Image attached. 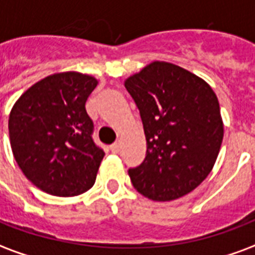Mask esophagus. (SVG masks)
I'll return each mask as SVG.
<instances>
[{"mask_svg":"<svg viewBox=\"0 0 255 255\" xmlns=\"http://www.w3.org/2000/svg\"><path fill=\"white\" fill-rule=\"evenodd\" d=\"M111 151H112L113 154H118V152L120 151V142L113 143L112 146H111Z\"/></svg>","mask_w":255,"mask_h":255,"instance_id":"34e87169","label":"esophagus"}]
</instances>
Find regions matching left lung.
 <instances>
[{"label": "left lung", "mask_w": 255, "mask_h": 255, "mask_svg": "<svg viewBox=\"0 0 255 255\" xmlns=\"http://www.w3.org/2000/svg\"><path fill=\"white\" fill-rule=\"evenodd\" d=\"M144 128L147 151L129 169L133 188L154 201L188 195L207 178L223 142L224 126L212 88L199 75L155 60L124 81Z\"/></svg>", "instance_id": "8db88e82"}]
</instances>
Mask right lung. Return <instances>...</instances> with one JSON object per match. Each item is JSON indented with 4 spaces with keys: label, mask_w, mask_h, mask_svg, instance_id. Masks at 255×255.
<instances>
[{
    "label": "right lung",
    "mask_w": 255,
    "mask_h": 255,
    "mask_svg": "<svg viewBox=\"0 0 255 255\" xmlns=\"http://www.w3.org/2000/svg\"><path fill=\"white\" fill-rule=\"evenodd\" d=\"M99 80L63 71L37 81L9 115V139L17 165L48 195L73 197L96 182L104 151L92 140L85 103Z\"/></svg>",
    "instance_id": "obj_1"
}]
</instances>
